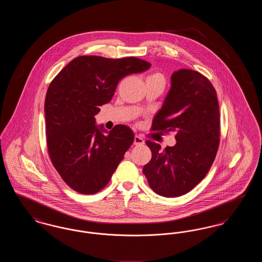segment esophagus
Wrapping results in <instances>:
<instances>
[{"instance_id": "1", "label": "esophagus", "mask_w": 262, "mask_h": 262, "mask_svg": "<svg viewBox=\"0 0 262 262\" xmlns=\"http://www.w3.org/2000/svg\"><path fill=\"white\" fill-rule=\"evenodd\" d=\"M144 139L142 138L141 137H139V136H136L135 137V140H134V144L135 145H142V144H144Z\"/></svg>"}]
</instances>
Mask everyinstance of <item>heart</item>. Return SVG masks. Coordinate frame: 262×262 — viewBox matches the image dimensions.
<instances>
[{
	"instance_id": "1",
	"label": "heart",
	"mask_w": 262,
	"mask_h": 262,
	"mask_svg": "<svg viewBox=\"0 0 262 262\" xmlns=\"http://www.w3.org/2000/svg\"><path fill=\"white\" fill-rule=\"evenodd\" d=\"M147 79H159V80H161V81L164 82V76L161 74H159V73H155V74L150 75L147 77Z\"/></svg>"
}]
</instances>
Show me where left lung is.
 Returning <instances> with one entry per match:
<instances>
[{
    "label": "left lung",
    "mask_w": 262,
    "mask_h": 262,
    "mask_svg": "<svg viewBox=\"0 0 262 262\" xmlns=\"http://www.w3.org/2000/svg\"><path fill=\"white\" fill-rule=\"evenodd\" d=\"M152 129L174 132L177 142L162 149L146 141L152 157L142 172L150 187L165 198L187 193L208 173L219 146V104L211 82L192 70L174 72Z\"/></svg>",
    "instance_id": "8db88e82"
}]
</instances>
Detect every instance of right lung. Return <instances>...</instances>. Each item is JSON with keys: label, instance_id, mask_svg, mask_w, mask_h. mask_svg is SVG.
Instances as JSON below:
<instances>
[{"label": "right lung", "instance_id": "1", "mask_svg": "<svg viewBox=\"0 0 262 262\" xmlns=\"http://www.w3.org/2000/svg\"><path fill=\"white\" fill-rule=\"evenodd\" d=\"M150 67L135 57L81 56L51 82L44 105L48 151L58 173L75 191L92 194L106 187L133 144L130 127L117 125L108 132L96 125L95 115L111 101L122 78Z\"/></svg>", "mask_w": 262, "mask_h": 262}]
</instances>
